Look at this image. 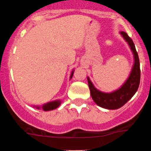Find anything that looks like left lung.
<instances>
[{
  "label": "left lung",
  "mask_w": 151,
  "mask_h": 151,
  "mask_svg": "<svg viewBox=\"0 0 151 151\" xmlns=\"http://www.w3.org/2000/svg\"><path fill=\"white\" fill-rule=\"evenodd\" d=\"M120 35L129 44L130 49L134 55V60L132 69L125 83L121 86V88L114 91L105 93L97 90L94 86L90 78L88 77V83L93 101L98 106L108 110H116L122 107L134 96L139 87L140 84V78H141L140 63L134 44L132 38L128 35L127 33L121 32Z\"/></svg>",
  "instance_id": "8db88e82"
}]
</instances>
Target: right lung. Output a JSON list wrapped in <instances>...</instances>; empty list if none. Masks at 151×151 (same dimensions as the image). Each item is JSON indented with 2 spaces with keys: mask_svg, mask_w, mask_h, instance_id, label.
Instances as JSON below:
<instances>
[{
  "mask_svg": "<svg viewBox=\"0 0 151 151\" xmlns=\"http://www.w3.org/2000/svg\"><path fill=\"white\" fill-rule=\"evenodd\" d=\"M73 73H74V70H73V72H72L71 76H70V79H71L72 77H73ZM60 104H61V101H59V100H57V101H51V102L47 103V104H44L41 108H42L43 110H45V111H49V110H54V109L57 108L60 105ZM35 107L37 108V109H40L39 106H35Z\"/></svg>",
  "mask_w": 151,
  "mask_h": 151,
  "instance_id": "add662e5",
  "label": "right lung"
}]
</instances>
